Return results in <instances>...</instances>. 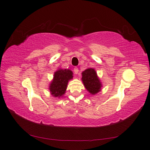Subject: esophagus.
<instances>
[{
    "instance_id": "1",
    "label": "esophagus",
    "mask_w": 150,
    "mask_h": 150,
    "mask_svg": "<svg viewBox=\"0 0 150 150\" xmlns=\"http://www.w3.org/2000/svg\"><path fill=\"white\" fill-rule=\"evenodd\" d=\"M74 71L75 74H77L78 72H79V68H78L77 67H75V68H74Z\"/></svg>"
}]
</instances>
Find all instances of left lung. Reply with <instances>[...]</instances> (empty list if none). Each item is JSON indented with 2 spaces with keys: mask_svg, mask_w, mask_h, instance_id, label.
Returning <instances> with one entry per match:
<instances>
[{
  "mask_svg": "<svg viewBox=\"0 0 150 150\" xmlns=\"http://www.w3.org/2000/svg\"><path fill=\"white\" fill-rule=\"evenodd\" d=\"M82 80L87 90L92 95H95L100 91L102 87L96 72L93 68H88L82 73Z\"/></svg>",
  "mask_w": 150,
  "mask_h": 150,
  "instance_id": "1",
  "label": "left lung"
}]
</instances>
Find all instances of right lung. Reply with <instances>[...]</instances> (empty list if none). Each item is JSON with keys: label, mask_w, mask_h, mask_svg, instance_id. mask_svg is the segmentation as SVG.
<instances>
[{"label": "right lung", "mask_w": 150, "mask_h": 150, "mask_svg": "<svg viewBox=\"0 0 150 150\" xmlns=\"http://www.w3.org/2000/svg\"><path fill=\"white\" fill-rule=\"evenodd\" d=\"M72 75V71L67 69H60L55 71L49 88L52 95L59 98L63 95L67 90L68 81L73 78Z\"/></svg>", "instance_id": "add662e5"}]
</instances>
